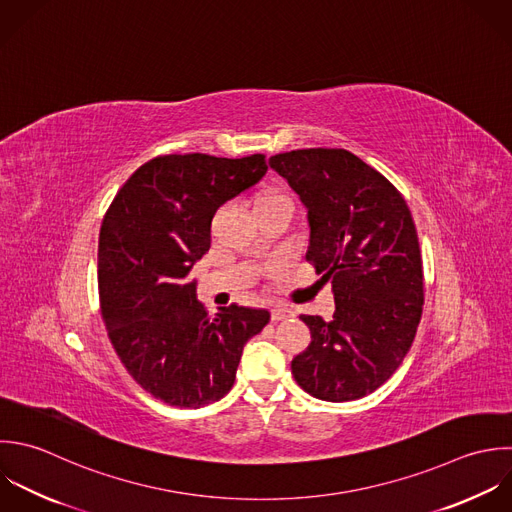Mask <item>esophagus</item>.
Instances as JSON below:
<instances>
[{"instance_id":"esophagus-1","label":"esophagus","mask_w":512,"mask_h":512,"mask_svg":"<svg viewBox=\"0 0 512 512\" xmlns=\"http://www.w3.org/2000/svg\"><path fill=\"white\" fill-rule=\"evenodd\" d=\"M295 313H293V309H289V307H283V305H275L273 309H271V319L277 323V321H285V319H291Z\"/></svg>"}]
</instances>
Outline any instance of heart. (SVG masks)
I'll use <instances>...</instances> for the list:
<instances>
[{
    "label": "heart",
    "mask_w": 512,
    "mask_h": 512,
    "mask_svg": "<svg viewBox=\"0 0 512 512\" xmlns=\"http://www.w3.org/2000/svg\"><path fill=\"white\" fill-rule=\"evenodd\" d=\"M269 197H273V195H269Z\"/></svg>",
    "instance_id": "1"
}]
</instances>
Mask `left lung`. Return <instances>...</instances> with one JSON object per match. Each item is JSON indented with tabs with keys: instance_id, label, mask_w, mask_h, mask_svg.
I'll return each instance as SVG.
<instances>
[{
	"instance_id": "left-lung-1",
	"label": "left lung",
	"mask_w": 512,
	"mask_h": 512,
	"mask_svg": "<svg viewBox=\"0 0 512 512\" xmlns=\"http://www.w3.org/2000/svg\"><path fill=\"white\" fill-rule=\"evenodd\" d=\"M269 165L307 207V261L331 281L335 315H301L311 345L291 371L309 395L355 401L403 363L423 315V259L397 187L347 149H297Z\"/></svg>"
}]
</instances>
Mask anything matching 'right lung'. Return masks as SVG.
<instances>
[{
    "instance_id": "add662e5",
    "label": "right lung",
    "mask_w": 512,
    "mask_h": 512,
    "mask_svg": "<svg viewBox=\"0 0 512 512\" xmlns=\"http://www.w3.org/2000/svg\"><path fill=\"white\" fill-rule=\"evenodd\" d=\"M267 173L265 155H159L117 191L99 231V307L109 341L151 397L185 409L223 399L245 343L271 315L239 305L207 315L189 271L211 247V219Z\"/></svg>"
}]
</instances>
